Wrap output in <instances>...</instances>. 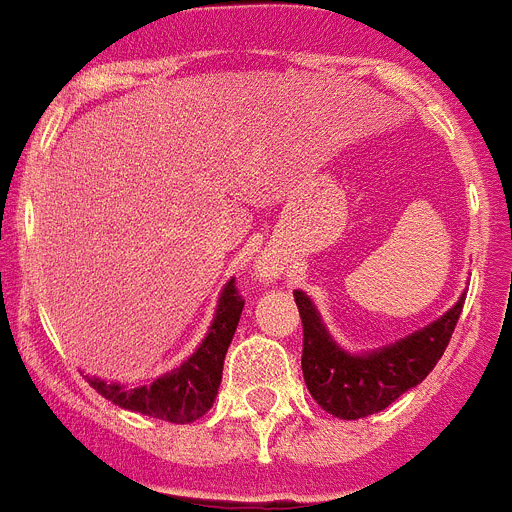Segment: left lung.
<instances>
[{
	"label": "left lung",
	"mask_w": 512,
	"mask_h": 512,
	"mask_svg": "<svg viewBox=\"0 0 512 512\" xmlns=\"http://www.w3.org/2000/svg\"><path fill=\"white\" fill-rule=\"evenodd\" d=\"M303 321V380L326 413L344 421L372 416L388 408L405 390L434 370L462 313L464 298L434 324L370 354L344 352L321 324L319 311L303 290H293Z\"/></svg>",
	"instance_id": "obj_1"
}]
</instances>
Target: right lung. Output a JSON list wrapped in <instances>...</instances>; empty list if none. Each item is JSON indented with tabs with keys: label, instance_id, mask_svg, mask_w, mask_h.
Here are the masks:
<instances>
[{
	"label": "right lung",
	"instance_id": "obj_1",
	"mask_svg": "<svg viewBox=\"0 0 512 512\" xmlns=\"http://www.w3.org/2000/svg\"><path fill=\"white\" fill-rule=\"evenodd\" d=\"M242 308H245V298L237 293L232 278L224 285L209 334L181 367L165 372L158 380L140 385V388H124L119 382L89 377L91 388L127 411L170 423H193L214 405L216 390L222 382L224 357H227V349L237 331Z\"/></svg>",
	"mask_w": 512,
	"mask_h": 512
}]
</instances>
